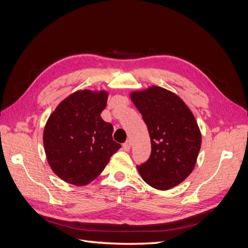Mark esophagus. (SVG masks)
<instances>
[{"mask_svg": "<svg viewBox=\"0 0 248 248\" xmlns=\"http://www.w3.org/2000/svg\"><path fill=\"white\" fill-rule=\"evenodd\" d=\"M130 147H131V142H130V140H127L126 142H124V144H123V149H124V151H129V150H130Z\"/></svg>", "mask_w": 248, "mask_h": 248, "instance_id": "obj_1", "label": "esophagus"}]
</instances>
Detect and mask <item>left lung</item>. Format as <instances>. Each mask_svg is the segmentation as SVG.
Here are the masks:
<instances>
[{"label": "left lung", "mask_w": 248, "mask_h": 248, "mask_svg": "<svg viewBox=\"0 0 248 248\" xmlns=\"http://www.w3.org/2000/svg\"><path fill=\"white\" fill-rule=\"evenodd\" d=\"M151 140L149 159L137 166L142 180L168 190L188 177L196 166L202 134L191 110L180 97L153 86L130 94Z\"/></svg>", "instance_id": "8db88e82"}]
</instances>
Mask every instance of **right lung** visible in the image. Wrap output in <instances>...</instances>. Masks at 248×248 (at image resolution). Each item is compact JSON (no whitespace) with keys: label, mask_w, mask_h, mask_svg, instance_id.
<instances>
[{"label":"right lung","mask_w":248,"mask_h":248,"mask_svg":"<svg viewBox=\"0 0 248 248\" xmlns=\"http://www.w3.org/2000/svg\"><path fill=\"white\" fill-rule=\"evenodd\" d=\"M108 92L79 90L59 104L43 131L49 167L65 182L87 185L98 177L121 148L112 140V125L103 121Z\"/></svg>","instance_id":"add662e5"}]
</instances>
